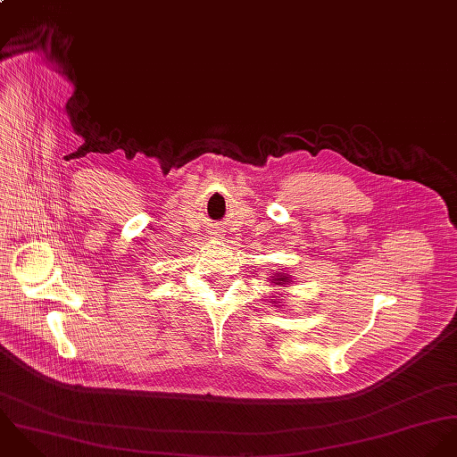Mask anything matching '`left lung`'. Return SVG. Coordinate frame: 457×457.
I'll return each mask as SVG.
<instances>
[{"label": "left lung", "mask_w": 457, "mask_h": 457, "mask_svg": "<svg viewBox=\"0 0 457 457\" xmlns=\"http://www.w3.org/2000/svg\"><path fill=\"white\" fill-rule=\"evenodd\" d=\"M270 282H272L274 286H284V287H286V286H287L289 282H293V280H291L289 275L282 274V272H280V274L274 272V274L270 275ZM272 298H274V296H272ZM274 303H277V300H274Z\"/></svg>", "instance_id": "left-lung-1"}]
</instances>
